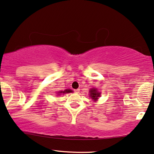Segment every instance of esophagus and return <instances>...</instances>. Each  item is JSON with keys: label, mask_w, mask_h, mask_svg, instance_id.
I'll return each mask as SVG.
<instances>
[{"label": "esophagus", "mask_w": 154, "mask_h": 154, "mask_svg": "<svg viewBox=\"0 0 154 154\" xmlns=\"http://www.w3.org/2000/svg\"><path fill=\"white\" fill-rule=\"evenodd\" d=\"M74 92H75V93H79L80 89H75V90H74Z\"/></svg>", "instance_id": "obj_1"}]
</instances>
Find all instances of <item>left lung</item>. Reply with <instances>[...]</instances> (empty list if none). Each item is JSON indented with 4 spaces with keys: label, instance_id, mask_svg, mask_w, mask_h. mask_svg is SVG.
I'll list each match as a JSON object with an SVG mask.
<instances>
[{
    "label": "left lung",
    "instance_id": "obj_1",
    "mask_svg": "<svg viewBox=\"0 0 154 154\" xmlns=\"http://www.w3.org/2000/svg\"><path fill=\"white\" fill-rule=\"evenodd\" d=\"M90 97L92 98V100L96 102L97 100H98V99L101 96V92H100L97 90V88H91L90 90Z\"/></svg>",
    "mask_w": 154,
    "mask_h": 154
}]
</instances>
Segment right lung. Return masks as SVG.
Here are the masks:
<instances>
[{
    "mask_svg": "<svg viewBox=\"0 0 154 154\" xmlns=\"http://www.w3.org/2000/svg\"><path fill=\"white\" fill-rule=\"evenodd\" d=\"M73 91L70 89H67V90H65L64 91H60V92H58V95H60L61 94H65V93H69V92H72Z\"/></svg>",
    "mask_w": 154,
    "mask_h": 154,
    "instance_id": "1",
    "label": "right lung"
}]
</instances>
